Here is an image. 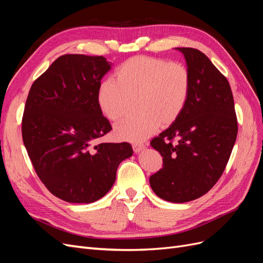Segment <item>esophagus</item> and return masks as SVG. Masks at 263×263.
<instances>
[{
  "label": "esophagus",
  "instance_id": "1",
  "mask_svg": "<svg viewBox=\"0 0 263 263\" xmlns=\"http://www.w3.org/2000/svg\"><path fill=\"white\" fill-rule=\"evenodd\" d=\"M146 147V145L145 144H142V142H139V144H134L133 145V149H134V151L136 154H138V153H140V151L144 149Z\"/></svg>",
  "mask_w": 263,
  "mask_h": 263
}]
</instances>
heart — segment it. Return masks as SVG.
Masks as SVG:
<instances>
[{
	"label": "heart",
	"instance_id": "obj_1",
	"mask_svg": "<svg viewBox=\"0 0 263 263\" xmlns=\"http://www.w3.org/2000/svg\"><path fill=\"white\" fill-rule=\"evenodd\" d=\"M115 80L102 81L97 99L103 115L113 122L128 114L137 101L141 114L115 126V136L125 141H141L160 125L176 122L187 104L192 85L185 65L147 55L123 62L116 70Z\"/></svg>",
	"mask_w": 263,
	"mask_h": 263
}]
</instances>
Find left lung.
I'll return each instance as SVG.
<instances>
[{
    "label": "left lung",
    "mask_w": 263,
    "mask_h": 263,
    "mask_svg": "<svg viewBox=\"0 0 263 263\" xmlns=\"http://www.w3.org/2000/svg\"><path fill=\"white\" fill-rule=\"evenodd\" d=\"M177 49L184 54L191 72V93L181 116L150 141L163 158L162 169L149 178V183L162 200L185 203L208 193L221 177L238 123L226 77L202 51Z\"/></svg>",
    "instance_id": "left-lung-1"
}]
</instances>
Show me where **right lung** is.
<instances>
[{
    "mask_svg": "<svg viewBox=\"0 0 263 263\" xmlns=\"http://www.w3.org/2000/svg\"><path fill=\"white\" fill-rule=\"evenodd\" d=\"M110 69L102 55L63 54L31 85L22 136L37 176L69 203H92L113 186L116 171L133 155L128 142L94 140L110 129L98 104V87Z\"/></svg>",
    "mask_w": 263,
    "mask_h": 263,
    "instance_id": "right-lung-1",
    "label": "right lung"
}]
</instances>
